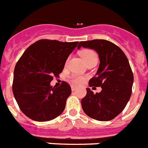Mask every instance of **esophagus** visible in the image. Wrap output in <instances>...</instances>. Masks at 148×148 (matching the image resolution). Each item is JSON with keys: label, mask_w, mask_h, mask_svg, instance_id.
Masks as SVG:
<instances>
[{"label": "esophagus", "mask_w": 148, "mask_h": 148, "mask_svg": "<svg viewBox=\"0 0 148 148\" xmlns=\"http://www.w3.org/2000/svg\"><path fill=\"white\" fill-rule=\"evenodd\" d=\"M71 88H72V91H73V92H74V91L76 89V86H71Z\"/></svg>", "instance_id": "esophagus-1"}]
</instances>
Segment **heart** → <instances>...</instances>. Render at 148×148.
<instances>
[{
  "mask_svg": "<svg viewBox=\"0 0 148 148\" xmlns=\"http://www.w3.org/2000/svg\"><path fill=\"white\" fill-rule=\"evenodd\" d=\"M79 54L86 63L93 60H98V55L92 49H82L80 50ZM85 78L79 75H74L71 77V82L74 85H80L83 82Z\"/></svg>",
  "mask_w": 148,
  "mask_h": 148,
  "instance_id": "1",
  "label": "heart"
}]
</instances>
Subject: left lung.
I'll return each mask as SVG.
<instances>
[{
  "mask_svg": "<svg viewBox=\"0 0 148 148\" xmlns=\"http://www.w3.org/2000/svg\"><path fill=\"white\" fill-rule=\"evenodd\" d=\"M81 47L93 49L99 53V69L88 84L91 87H101V92L95 94L86 88L82 108L92 119L112 120L124 110L132 95L134 75L128 60L117 45L106 40L82 41L78 49Z\"/></svg>",
  "mask_w": 148,
  "mask_h": 148,
  "instance_id": "1",
  "label": "left lung"
}]
</instances>
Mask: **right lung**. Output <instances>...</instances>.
<instances>
[{
	"label": "right lung",
	"instance_id": "obj_1",
	"mask_svg": "<svg viewBox=\"0 0 148 148\" xmlns=\"http://www.w3.org/2000/svg\"><path fill=\"white\" fill-rule=\"evenodd\" d=\"M79 42L40 40L30 45L16 62L12 90L20 109L36 121H47L62 113L71 87L62 81L60 87L50 82L59 77L69 55Z\"/></svg>",
	"mask_w": 148,
	"mask_h": 148
}]
</instances>
